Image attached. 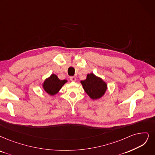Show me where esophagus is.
Returning <instances> with one entry per match:
<instances>
[{
	"instance_id": "esophagus-1",
	"label": "esophagus",
	"mask_w": 155,
	"mask_h": 155,
	"mask_svg": "<svg viewBox=\"0 0 155 155\" xmlns=\"http://www.w3.org/2000/svg\"><path fill=\"white\" fill-rule=\"evenodd\" d=\"M70 79H71V81H76V78L75 76H71Z\"/></svg>"
}]
</instances>
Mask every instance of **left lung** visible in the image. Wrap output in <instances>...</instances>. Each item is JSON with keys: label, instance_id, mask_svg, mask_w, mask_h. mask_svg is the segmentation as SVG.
<instances>
[{"label": "left lung", "instance_id": "obj_1", "mask_svg": "<svg viewBox=\"0 0 155 155\" xmlns=\"http://www.w3.org/2000/svg\"><path fill=\"white\" fill-rule=\"evenodd\" d=\"M81 83L86 94L92 99L101 98L107 89L106 84L94 74H88L86 79Z\"/></svg>", "mask_w": 155, "mask_h": 155}]
</instances>
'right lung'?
<instances>
[{
  "mask_svg": "<svg viewBox=\"0 0 155 155\" xmlns=\"http://www.w3.org/2000/svg\"><path fill=\"white\" fill-rule=\"evenodd\" d=\"M67 80H60L55 74L52 75L47 79L43 84L44 90L49 95H55L58 92L65 83Z\"/></svg>",
  "mask_w": 155,
  "mask_h": 155,
  "instance_id": "obj_1",
  "label": "right lung"
}]
</instances>
